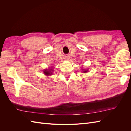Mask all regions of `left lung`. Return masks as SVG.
Returning <instances> with one entry per match:
<instances>
[{
    "mask_svg": "<svg viewBox=\"0 0 131 131\" xmlns=\"http://www.w3.org/2000/svg\"><path fill=\"white\" fill-rule=\"evenodd\" d=\"M84 72V73H87V72H88V70H86L85 71L84 70V72Z\"/></svg>",
    "mask_w": 131,
    "mask_h": 131,
    "instance_id": "1",
    "label": "left lung"
}]
</instances>
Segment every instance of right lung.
Here are the masks:
<instances>
[{
  "label": "right lung",
  "instance_id": "add662e5",
  "mask_svg": "<svg viewBox=\"0 0 131 131\" xmlns=\"http://www.w3.org/2000/svg\"><path fill=\"white\" fill-rule=\"evenodd\" d=\"M52 72H53L52 69H50V70L45 69L44 71H43V73H44L45 75H47V76H49V75H51L52 74Z\"/></svg>",
  "mask_w": 131,
  "mask_h": 131
}]
</instances>
